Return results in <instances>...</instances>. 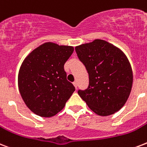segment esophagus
<instances>
[{"instance_id": "34e87169", "label": "esophagus", "mask_w": 147, "mask_h": 147, "mask_svg": "<svg viewBox=\"0 0 147 147\" xmlns=\"http://www.w3.org/2000/svg\"><path fill=\"white\" fill-rule=\"evenodd\" d=\"M73 85H74V86L76 87V88H77V87H78V85H77V82H74Z\"/></svg>"}]
</instances>
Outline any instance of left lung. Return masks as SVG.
Masks as SVG:
<instances>
[{
    "label": "left lung",
    "mask_w": 147,
    "mask_h": 147,
    "mask_svg": "<svg viewBox=\"0 0 147 147\" xmlns=\"http://www.w3.org/2000/svg\"><path fill=\"white\" fill-rule=\"evenodd\" d=\"M88 73L87 88L78 94L98 116H109L126 103L133 86V71L120 49L103 40L76 47Z\"/></svg>",
    "instance_id": "1"
}]
</instances>
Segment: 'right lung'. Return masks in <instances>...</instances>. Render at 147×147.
<instances>
[{
    "label": "right lung",
    "instance_id": "obj_1",
    "mask_svg": "<svg viewBox=\"0 0 147 147\" xmlns=\"http://www.w3.org/2000/svg\"><path fill=\"white\" fill-rule=\"evenodd\" d=\"M73 51V47L48 42L34 49L24 60L18 74L19 91L34 114L42 117L55 116L76 90L67 80L64 69Z\"/></svg>",
    "mask_w": 147,
    "mask_h": 147
}]
</instances>
